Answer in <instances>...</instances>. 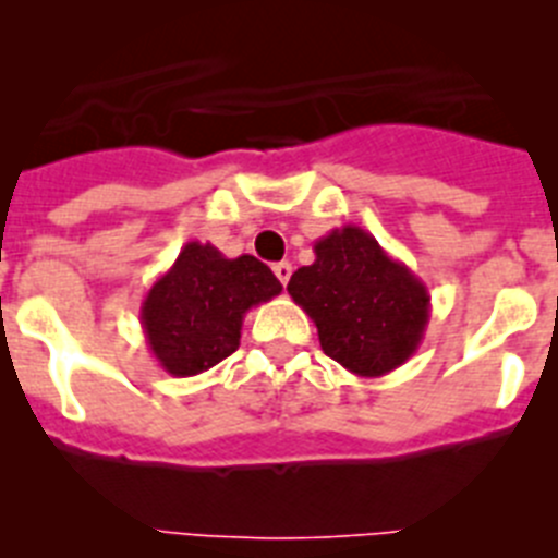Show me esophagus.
<instances>
[{"label":"esophagus","mask_w":558,"mask_h":558,"mask_svg":"<svg viewBox=\"0 0 558 558\" xmlns=\"http://www.w3.org/2000/svg\"><path fill=\"white\" fill-rule=\"evenodd\" d=\"M274 274H276V279H279V282L288 284L290 282V274H293V265H290V263H276L274 265Z\"/></svg>","instance_id":"obj_1"}]
</instances>
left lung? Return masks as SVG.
Returning a JSON list of instances; mask_svg holds the SVG:
<instances>
[{"mask_svg": "<svg viewBox=\"0 0 558 558\" xmlns=\"http://www.w3.org/2000/svg\"><path fill=\"white\" fill-rule=\"evenodd\" d=\"M313 251L288 293L313 318L324 352L357 377L408 363L430 322L427 284L360 226L332 229Z\"/></svg>", "mask_w": 558, "mask_h": 558, "instance_id": "obj_1", "label": "left lung"}]
</instances>
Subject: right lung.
<instances>
[{
	"instance_id": "obj_1",
	"label": "right lung",
	"mask_w": 558,
	"mask_h": 558,
	"mask_svg": "<svg viewBox=\"0 0 558 558\" xmlns=\"http://www.w3.org/2000/svg\"><path fill=\"white\" fill-rule=\"evenodd\" d=\"M279 293L274 270L251 254L229 259L192 240L147 290L142 332L167 374L195 377L236 352L245 313Z\"/></svg>"
}]
</instances>
